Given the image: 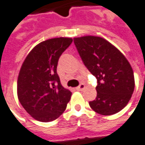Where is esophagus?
Listing matches in <instances>:
<instances>
[{
  "mask_svg": "<svg viewBox=\"0 0 145 145\" xmlns=\"http://www.w3.org/2000/svg\"><path fill=\"white\" fill-rule=\"evenodd\" d=\"M84 88H85V85H84L83 83H81L80 85L78 86V87H76V89L77 90H79V91H81V90H82Z\"/></svg>",
  "mask_w": 145,
  "mask_h": 145,
  "instance_id": "1",
  "label": "esophagus"
}]
</instances>
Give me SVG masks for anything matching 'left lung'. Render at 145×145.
Returning <instances> with one entry per match:
<instances>
[{
	"label": "left lung",
	"instance_id": "obj_1",
	"mask_svg": "<svg viewBox=\"0 0 145 145\" xmlns=\"http://www.w3.org/2000/svg\"><path fill=\"white\" fill-rule=\"evenodd\" d=\"M74 44L86 67L96 77L97 97L89 106L97 114H117L130 100L134 74L126 58L112 44L97 36L74 38Z\"/></svg>",
	"mask_w": 145,
	"mask_h": 145
}]
</instances>
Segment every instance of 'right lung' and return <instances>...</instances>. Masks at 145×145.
<instances>
[{
	"label": "right lung",
	"instance_id": "1",
	"mask_svg": "<svg viewBox=\"0 0 145 145\" xmlns=\"http://www.w3.org/2000/svg\"><path fill=\"white\" fill-rule=\"evenodd\" d=\"M71 38H54L35 46L27 55L17 80L19 101L35 120L52 121L64 112L71 92L61 85L57 66Z\"/></svg>",
	"mask_w": 145,
	"mask_h": 145
}]
</instances>
